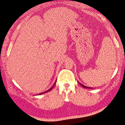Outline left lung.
I'll return each mask as SVG.
<instances>
[{
    "instance_id": "1",
    "label": "left lung",
    "mask_w": 125,
    "mask_h": 125,
    "mask_svg": "<svg viewBox=\"0 0 125 125\" xmlns=\"http://www.w3.org/2000/svg\"><path fill=\"white\" fill-rule=\"evenodd\" d=\"M79 84H80V85L82 86V87H83L84 88H88V89H92V88H91V87H87V86H85V85H83L82 84H81V83H79Z\"/></svg>"
}]
</instances>
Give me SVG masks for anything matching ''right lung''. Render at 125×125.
<instances>
[{
  "instance_id": "obj_1",
  "label": "right lung",
  "mask_w": 125,
  "mask_h": 125,
  "mask_svg": "<svg viewBox=\"0 0 125 125\" xmlns=\"http://www.w3.org/2000/svg\"><path fill=\"white\" fill-rule=\"evenodd\" d=\"M56 81H55V83H54V84H53V86H52V87H51V88H50V89H49V90H47V91H46V92H42V93H39V94H37V95H41V94H44V93H47V92H50V91H51V90L53 89V87H54V86H55V84H56Z\"/></svg>"
}]
</instances>
